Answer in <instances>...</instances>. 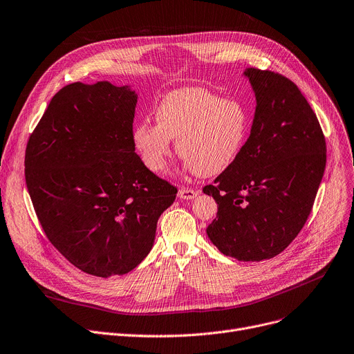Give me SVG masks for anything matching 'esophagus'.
<instances>
[{"label": "esophagus", "instance_id": "34e87169", "mask_svg": "<svg viewBox=\"0 0 354 354\" xmlns=\"http://www.w3.org/2000/svg\"><path fill=\"white\" fill-rule=\"evenodd\" d=\"M178 196L180 199H187V201H191V199H195L198 196V192L194 191V189H189V188H180L179 192H178Z\"/></svg>", "mask_w": 354, "mask_h": 354}]
</instances>
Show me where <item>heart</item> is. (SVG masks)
Here are the masks:
<instances>
[{"label": "heart", "instance_id": "b5f03b06", "mask_svg": "<svg viewBox=\"0 0 354 354\" xmlns=\"http://www.w3.org/2000/svg\"><path fill=\"white\" fill-rule=\"evenodd\" d=\"M155 118L158 124L143 120L132 132L136 152L153 174L166 167L172 139L187 171L201 176L224 172L243 151L250 129L243 106L202 87L169 91L160 99Z\"/></svg>", "mask_w": 354, "mask_h": 354}]
</instances>
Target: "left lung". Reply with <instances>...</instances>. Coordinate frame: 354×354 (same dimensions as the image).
Returning <instances> with one entry per match:
<instances>
[{
    "label": "left lung",
    "mask_w": 354,
    "mask_h": 354,
    "mask_svg": "<svg viewBox=\"0 0 354 354\" xmlns=\"http://www.w3.org/2000/svg\"><path fill=\"white\" fill-rule=\"evenodd\" d=\"M257 106L238 158L203 194L218 203L211 243L238 261L284 251L311 212L326 167V139L300 88L281 74L245 68Z\"/></svg>",
    "instance_id": "left-lung-1"
}]
</instances>
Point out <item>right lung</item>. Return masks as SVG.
<instances>
[{"mask_svg": "<svg viewBox=\"0 0 354 354\" xmlns=\"http://www.w3.org/2000/svg\"><path fill=\"white\" fill-rule=\"evenodd\" d=\"M136 103L130 86L71 83L55 93L26 149L27 189L47 238L96 277L143 261L178 192L135 152Z\"/></svg>", "mask_w": 354, "mask_h": 354, "instance_id": "right-lung-1", "label": "right lung"}]
</instances>
